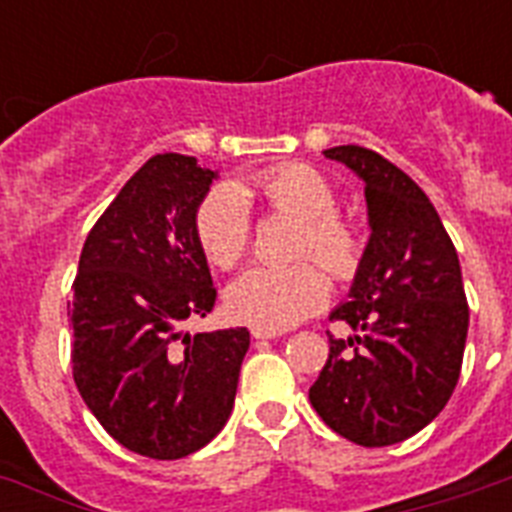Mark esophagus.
<instances>
[{"label": "esophagus", "instance_id": "34e87169", "mask_svg": "<svg viewBox=\"0 0 512 512\" xmlns=\"http://www.w3.org/2000/svg\"><path fill=\"white\" fill-rule=\"evenodd\" d=\"M284 332L281 329H265V327H252V337L255 340H273V337H281Z\"/></svg>", "mask_w": 512, "mask_h": 512}]
</instances>
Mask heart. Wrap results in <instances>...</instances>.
Masks as SVG:
<instances>
[{
  "instance_id": "b5f03b06",
  "label": "heart",
  "mask_w": 512,
  "mask_h": 512,
  "mask_svg": "<svg viewBox=\"0 0 512 512\" xmlns=\"http://www.w3.org/2000/svg\"><path fill=\"white\" fill-rule=\"evenodd\" d=\"M249 199L303 220L295 255H313L337 279H348L361 260V241L342 217L335 215L337 193L321 172L289 164L257 175L252 183L217 185L196 209V239L201 252L217 268H233L247 255L252 241ZM329 297V279L316 263L255 265L233 281L225 305L233 319L265 329H287L316 313Z\"/></svg>"
}]
</instances>
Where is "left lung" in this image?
Masks as SVG:
<instances>
[{
    "instance_id": "8db88e82",
    "label": "left lung",
    "mask_w": 512,
    "mask_h": 512,
    "mask_svg": "<svg viewBox=\"0 0 512 512\" xmlns=\"http://www.w3.org/2000/svg\"><path fill=\"white\" fill-rule=\"evenodd\" d=\"M324 156L364 183L369 241L348 300L329 313L353 335H329L308 398L342 438L390 446L436 420L460 380L470 319L460 257L425 191L396 164L361 146Z\"/></svg>"
}]
</instances>
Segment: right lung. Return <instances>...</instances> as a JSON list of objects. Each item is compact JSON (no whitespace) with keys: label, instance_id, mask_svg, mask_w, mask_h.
Segmentation results:
<instances>
[{"label":"right lung","instance_id":"right-lung-1","mask_svg":"<svg viewBox=\"0 0 512 512\" xmlns=\"http://www.w3.org/2000/svg\"><path fill=\"white\" fill-rule=\"evenodd\" d=\"M215 170L156 154L92 225L71 300V364L114 441L151 460L199 452L231 417L247 327L185 332L215 305L196 209Z\"/></svg>","mask_w":512,"mask_h":512}]
</instances>
